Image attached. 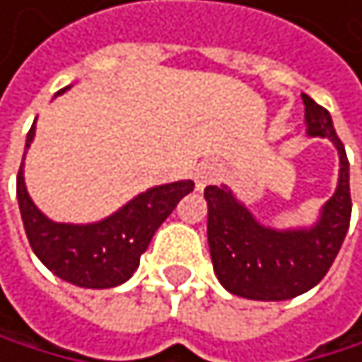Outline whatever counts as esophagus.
Here are the masks:
<instances>
[{"mask_svg": "<svg viewBox=\"0 0 362 362\" xmlns=\"http://www.w3.org/2000/svg\"><path fill=\"white\" fill-rule=\"evenodd\" d=\"M217 177H219L217 165H202V167H197V171H195V187H197V191L206 189L208 185H213Z\"/></svg>", "mask_w": 362, "mask_h": 362, "instance_id": "esophagus-1", "label": "esophagus"}]
</instances>
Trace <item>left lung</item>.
<instances>
[{
    "instance_id": "obj_1",
    "label": "left lung",
    "mask_w": 362,
    "mask_h": 362,
    "mask_svg": "<svg viewBox=\"0 0 362 362\" xmlns=\"http://www.w3.org/2000/svg\"><path fill=\"white\" fill-rule=\"evenodd\" d=\"M308 136L330 139L339 151V185L310 228L276 230L262 226L228 187H206L208 247L213 269L232 296L280 302L322 282L350 228V163L334 132L330 112L302 93Z\"/></svg>"
}]
</instances>
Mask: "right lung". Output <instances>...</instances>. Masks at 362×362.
Instances as JSON below:
<instances>
[{
    "mask_svg": "<svg viewBox=\"0 0 362 362\" xmlns=\"http://www.w3.org/2000/svg\"><path fill=\"white\" fill-rule=\"evenodd\" d=\"M66 88L71 86H64L56 95H62ZM34 132L36 128L32 126L25 139V149L34 141ZM193 187V180L151 187L102 221L80 226L56 223L34 206L25 189L21 163L17 175V199L28 241L49 272L76 286L112 288L132 278L151 236Z\"/></svg>",
    "mask_w": 362,
    "mask_h": 362,
    "instance_id": "1",
    "label": "right lung"
}]
</instances>
